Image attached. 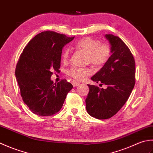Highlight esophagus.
I'll use <instances>...</instances> for the list:
<instances>
[{
  "label": "esophagus",
  "mask_w": 153,
  "mask_h": 153,
  "mask_svg": "<svg viewBox=\"0 0 153 153\" xmlns=\"http://www.w3.org/2000/svg\"><path fill=\"white\" fill-rule=\"evenodd\" d=\"M71 83H72V85H73L74 87H76L77 85H79L80 84L79 82H76V81H72V82H71Z\"/></svg>",
  "instance_id": "esophagus-1"
}]
</instances>
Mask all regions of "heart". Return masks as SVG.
I'll list each match as a JSON object with an SVG mask.
<instances>
[{
    "label": "heart",
    "mask_w": 153,
    "mask_h": 153,
    "mask_svg": "<svg viewBox=\"0 0 153 153\" xmlns=\"http://www.w3.org/2000/svg\"><path fill=\"white\" fill-rule=\"evenodd\" d=\"M75 47L87 54V62L95 67L104 66L111 56L112 49L108 43H101L100 40L90 37L81 39L75 45ZM70 56L69 48H65L62 53L61 58L64 62L68 61ZM92 72L90 68L73 67L67 71L68 75L77 80H83Z\"/></svg>",
    "instance_id": "obj_1"
}]
</instances>
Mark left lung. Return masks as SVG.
Returning <instances> with one entry per match:
<instances>
[{
  "mask_svg": "<svg viewBox=\"0 0 153 153\" xmlns=\"http://www.w3.org/2000/svg\"><path fill=\"white\" fill-rule=\"evenodd\" d=\"M111 45L112 55L108 62L91 77L107 88L88 85L86 110L90 116L106 120L114 116L128 99L135 83V62L129 48L121 39L105 35Z\"/></svg>",
  "mask_w": 153,
  "mask_h": 153,
  "instance_id": "1",
  "label": "left lung"
}]
</instances>
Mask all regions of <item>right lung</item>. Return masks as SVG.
I'll return each instance as SVG.
<instances>
[{
  "instance_id": "1",
  "label": "right lung",
  "mask_w": 153,
  "mask_h": 153,
  "mask_svg": "<svg viewBox=\"0 0 153 153\" xmlns=\"http://www.w3.org/2000/svg\"><path fill=\"white\" fill-rule=\"evenodd\" d=\"M74 38L54 31L41 32L19 56L16 77L23 101L35 114L50 116L59 112L73 88L66 79L54 83L51 77L53 71H59L63 47Z\"/></svg>"
}]
</instances>
